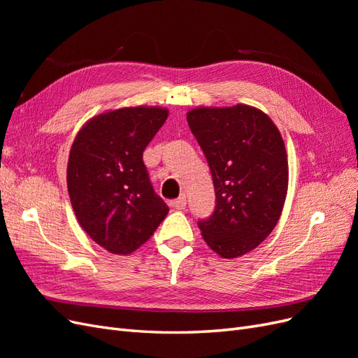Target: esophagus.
<instances>
[{
  "label": "esophagus",
  "mask_w": 358,
  "mask_h": 358,
  "mask_svg": "<svg viewBox=\"0 0 358 358\" xmlns=\"http://www.w3.org/2000/svg\"><path fill=\"white\" fill-rule=\"evenodd\" d=\"M170 204H171V208H175V209H178V210H183V209L187 208V199L182 196V197H179L178 200L171 201Z\"/></svg>",
  "instance_id": "obj_1"
}]
</instances>
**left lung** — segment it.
Returning a JSON list of instances; mask_svg holds the SVG:
<instances>
[{
	"label": "left lung",
	"mask_w": 358,
	"mask_h": 358,
	"mask_svg": "<svg viewBox=\"0 0 358 358\" xmlns=\"http://www.w3.org/2000/svg\"><path fill=\"white\" fill-rule=\"evenodd\" d=\"M191 133L208 159L216 194L209 220L199 221L204 242L222 258L252 251L273 231L288 191L282 136L257 107H196Z\"/></svg>",
	"instance_id": "8db88e82"
}]
</instances>
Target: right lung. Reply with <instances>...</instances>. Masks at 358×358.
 I'll use <instances>...</instances> for the list:
<instances>
[{
    "label": "right lung",
    "instance_id": "1",
    "mask_svg": "<svg viewBox=\"0 0 358 358\" xmlns=\"http://www.w3.org/2000/svg\"><path fill=\"white\" fill-rule=\"evenodd\" d=\"M167 116L157 106L104 112L91 117L71 145L67 188L76 218L112 254L134 252L169 213L143 162L145 148Z\"/></svg>",
    "mask_w": 358,
    "mask_h": 358
}]
</instances>
